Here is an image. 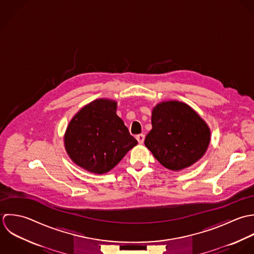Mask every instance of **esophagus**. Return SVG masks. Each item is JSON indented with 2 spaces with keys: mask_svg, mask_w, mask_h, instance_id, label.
I'll return each mask as SVG.
<instances>
[{
  "mask_svg": "<svg viewBox=\"0 0 254 254\" xmlns=\"http://www.w3.org/2000/svg\"><path fill=\"white\" fill-rule=\"evenodd\" d=\"M144 138H145V135H144L143 133H140V134H137V135H136V139H137L138 143H140V144L143 143Z\"/></svg>",
  "mask_w": 254,
  "mask_h": 254,
  "instance_id": "1",
  "label": "esophagus"
}]
</instances>
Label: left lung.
<instances>
[{"instance_id":"1","label":"left lung","mask_w":254,"mask_h":254,"mask_svg":"<svg viewBox=\"0 0 254 254\" xmlns=\"http://www.w3.org/2000/svg\"><path fill=\"white\" fill-rule=\"evenodd\" d=\"M152 129L145 146L165 168L180 171L197 162L207 150L210 130L189 105L163 102L152 112Z\"/></svg>"}]
</instances>
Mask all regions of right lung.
Masks as SVG:
<instances>
[{
    "instance_id": "right-lung-1",
    "label": "right lung",
    "mask_w": 254,
    "mask_h": 254,
    "mask_svg": "<svg viewBox=\"0 0 254 254\" xmlns=\"http://www.w3.org/2000/svg\"><path fill=\"white\" fill-rule=\"evenodd\" d=\"M116 110V102L98 99L72 118L65 131L64 146L76 165L102 175L137 144Z\"/></svg>"
}]
</instances>
